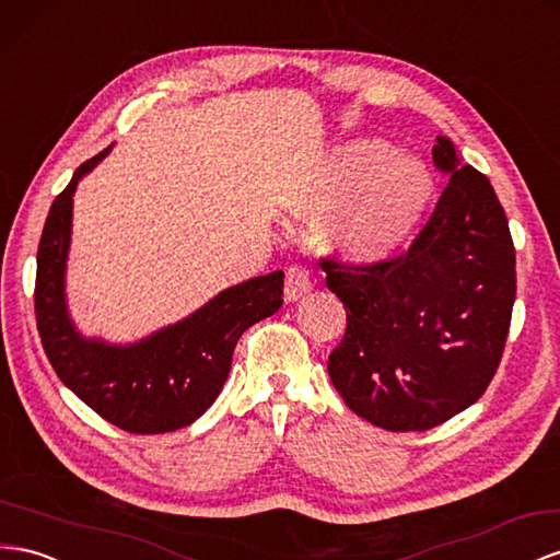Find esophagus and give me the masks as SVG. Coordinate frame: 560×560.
Masks as SVG:
<instances>
[{
  "mask_svg": "<svg viewBox=\"0 0 560 560\" xmlns=\"http://www.w3.org/2000/svg\"><path fill=\"white\" fill-rule=\"evenodd\" d=\"M313 290V273L308 268H301V266H292L287 270V278H284V299L294 304L301 296H306Z\"/></svg>",
  "mask_w": 560,
  "mask_h": 560,
  "instance_id": "obj_1",
  "label": "esophagus"
}]
</instances>
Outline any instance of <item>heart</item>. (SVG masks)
<instances>
[{"instance_id":"1","label":"heart","mask_w":560,"mask_h":560,"mask_svg":"<svg viewBox=\"0 0 560 560\" xmlns=\"http://www.w3.org/2000/svg\"><path fill=\"white\" fill-rule=\"evenodd\" d=\"M435 200L424 160L398 155L382 139L337 145L294 192V211L329 221L327 240L346 261H386L415 235Z\"/></svg>"}]
</instances>
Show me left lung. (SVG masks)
Wrapping results in <instances>:
<instances>
[{
  "label": "left lung",
  "instance_id": "8db88e82",
  "mask_svg": "<svg viewBox=\"0 0 560 560\" xmlns=\"http://www.w3.org/2000/svg\"><path fill=\"white\" fill-rule=\"evenodd\" d=\"M433 162L452 176L407 254L323 261L349 320L327 362L331 384L386 431H427L474 405L500 365L516 301V249L488 176L457 170L445 136Z\"/></svg>",
  "mask_w": 560,
  "mask_h": 560
}]
</instances>
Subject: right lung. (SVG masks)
<instances>
[{"instance_id":"1","label":"right lung","mask_w":560,"mask_h":560,"mask_svg":"<svg viewBox=\"0 0 560 560\" xmlns=\"http://www.w3.org/2000/svg\"><path fill=\"white\" fill-rule=\"evenodd\" d=\"M110 150L86 160L49 209L37 249V329L58 380L96 415L129 433H167L192 424L217 400L237 339L282 306L284 273L229 287L184 320L133 343L84 337L66 299L72 195Z\"/></svg>"}]
</instances>
